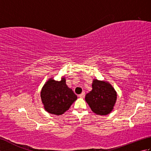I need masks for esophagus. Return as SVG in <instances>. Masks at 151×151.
<instances>
[{
  "instance_id": "obj_1",
  "label": "esophagus",
  "mask_w": 151,
  "mask_h": 151,
  "mask_svg": "<svg viewBox=\"0 0 151 151\" xmlns=\"http://www.w3.org/2000/svg\"><path fill=\"white\" fill-rule=\"evenodd\" d=\"M78 97H81V98H84V97H85V92H82L81 94H80L78 95Z\"/></svg>"
}]
</instances>
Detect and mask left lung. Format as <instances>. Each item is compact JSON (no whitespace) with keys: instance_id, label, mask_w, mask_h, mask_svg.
Listing matches in <instances>:
<instances>
[{"instance_id":"obj_1","label":"left lung","mask_w":151,"mask_h":151,"mask_svg":"<svg viewBox=\"0 0 151 151\" xmlns=\"http://www.w3.org/2000/svg\"><path fill=\"white\" fill-rule=\"evenodd\" d=\"M92 90L86 94L85 100L91 110L97 115L110 113L117 100V93L108 82L94 79Z\"/></svg>"}]
</instances>
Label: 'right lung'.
<instances>
[{
    "label": "right lung",
    "instance_id": "add662e5",
    "mask_svg": "<svg viewBox=\"0 0 151 151\" xmlns=\"http://www.w3.org/2000/svg\"><path fill=\"white\" fill-rule=\"evenodd\" d=\"M65 78L56 81L52 78L45 82L41 91V99L47 112L60 115L68 110L77 96L67 86Z\"/></svg>",
    "mask_w": 151,
    "mask_h": 151
}]
</instances>
